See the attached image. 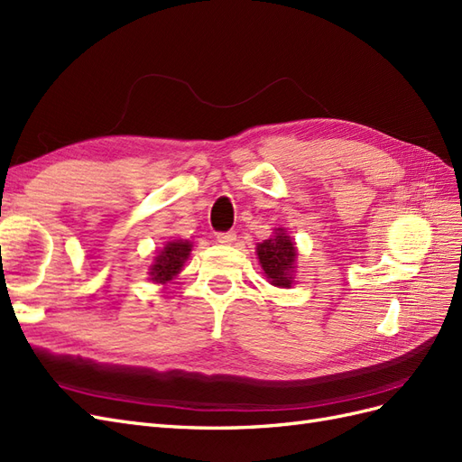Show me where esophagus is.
I'll return each mask as SVG.
<instances>
[{"label": "esophagus", "mask_w": 462, "mask_h": 462, "mask_svg": "<svg viewBox=\"0 0 462 462\" xmlns=\"http://www.w3.org/2000/svg\"><path fill=\"white\" fill-rule=\"evenodd\" d=\"M217 243H221V245H231L235 239H236V235H235V231H227V233H217Z\"/></svg>", "instance_id": "obj_1"}]
</instances>
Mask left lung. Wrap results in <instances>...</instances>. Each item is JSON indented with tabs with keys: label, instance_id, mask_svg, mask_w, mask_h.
<instances>
[{
	"label": "left lung",
	"instance_id": "obj_1",
	"mask_svg": "<svg viewBox=\"0 0 462 462\" xmlns=\"http://www.w3.org/2000/svg\"><path fill=\"white\" fill-rule=\"evenodd\" d=\"M256 254L266 278L276 288H291L297 248L285 229H276L270 239L256 245Z\"/></svg>",
	"mask_w": 462,
	"mask_h": 462
}]
</instances>
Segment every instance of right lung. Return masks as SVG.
Masks as SVG:
<instances>
[{"mask_svg":"<svg viewBox=\"0 0 462 462\" xmlns=\"http://www.w3.org/2000/svg\"><path fill=\"white\" fill-rule=\"evenodd\" d=\"M190 241H169L161 253L155 256V262L149 268V276L155 283H169L180 273L186 258L190 256Z\"/></svg>","mask_w":462,"mask_h":462,"instance_id":"1","label":"right lung"}]
</instances>
